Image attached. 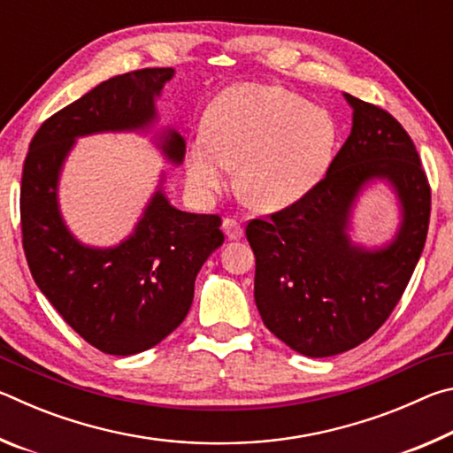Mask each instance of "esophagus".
<instances>
[{"label":"esophagus","instance_id":"esophagus-1","mask_svg":"<svg viewBox=\"0 0 453 453\" xmlns=\"http://www.w3.org/2000/svg\"><path fill=\"white\" fill-rule=\"evenodd\" d=\"M221 229H224V234L229 242L234 240H240V237L243 235V227L240 226V221H235L232 218H226L224 224H221Z\"/></svg>","mask_w":453,"mask_h":453}]
</instances>
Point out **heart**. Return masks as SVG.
Returning <instances> with one entry per match:
<instances>
[{"instance_id": "1", "label": "heart", "mask_w": 453, "mask_h": 453, "mask_svg": "<svg viewBox=\"0 0 453 453\" xmlns=\"http://www.w3.org/2000/svg\"><path fill=\"white\" fill-rule=\"evenodd\" d=\"M337 124L324 107L272 83H237L213 99L203 129L183 153L186 180L199 197L221 191L240 165L243 202L278 211L318 186L337 150Z\"/></svg>"}]
</instances>
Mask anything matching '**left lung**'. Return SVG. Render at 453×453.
I'll return each mask as SVG.
<instances>
[{"label":"left lung","mask_w":453,"mask_h":453,"mask_svg":"<svg viewBox=\"0 0 453 453\" xmlns=\"http://www.w3.org/2000/svg\"><path fill=\"white\" fill-rule=\"evenodd\" d=\"M351 132L316 188L270 219H251L254 297L265 327L294 351L329 357L359 346L389 318L424 251L427 178L400 121L343 94ZM383 182L398 227L381 246L350 237L358 197Z\"/></svg>","instance_id":"8db88e82"}]
</instances>
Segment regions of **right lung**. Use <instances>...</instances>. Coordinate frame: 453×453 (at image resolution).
Wrapping results in <instances>:
<instances>
[{
    "label": "right lung",
    "mask_w": 453,
    "mask_h": 453,
    "mask_svg": "<svg viewBox=\"0 0 453 453\" xmlns=\"http://www.w3.org/2000/svg\"><path fill=\"white\" fill-rule=\"evenodd\" d=\"M173 67H150L102 81L37 129L21 175V234L29 272L59 316L104 354L134 356L157 346L194 302L196 275L224 243L221 219L170 203L159 173L134 232L116 245L80 242L59 208L64 165L80 137L151 134L156 102ZM153 143L181 165L186 142L162 127Z\"/></svg>",
    "instance_id": "1"
}]
</instances>
